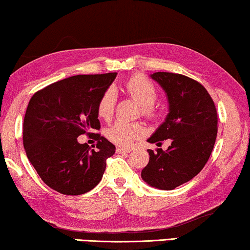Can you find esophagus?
<instances>
[{
    "label": "esophagus",
    "instance_id": "obj_1",
    "mask_svg": "<svg viewBox=\"0 0 250 250\" xmlns=\"http://www.w3.org/2000/svg\"><path fill=\"white\" fill-rule=\"evenodd\" d=\"M130 151H132L130 148H124V147H117L116 148V152L120 153V154H121V153H129Z\"/></svg>",
    "mask_w": 250,
    "mask_h": 250
}]
</instances>
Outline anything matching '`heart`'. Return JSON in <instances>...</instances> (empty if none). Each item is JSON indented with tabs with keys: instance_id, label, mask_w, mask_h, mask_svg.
Returning <instances> with one entry per match:
<instances>
[{
	"instance_id": "heart-1",
	"label": "heart",
	"mask_w": 250,
	"mask_h": 250,
	"mask_svg": "<svg viewBox=\"0 0 250 250\" xmlns=\"http://www.w3.org/2000/svg\"><path fill=\"white\" fill-rule=\"evenodd\" d=\"M128 96L141 104V113L147 118L156 116L157 110L155 102L157 99V89L143 75H135L127 79L124 83ZM117 103V91L114 87H108L102 94L97 103V114L104 121L112 120ZM145 133L144 126L138 122L118 121L105 129L107 140L118 146H129Z\"/></svg>"
}]
</instances>
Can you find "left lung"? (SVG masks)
<instances>
[{
  "label": "left lung",
  "mask_w": 250,
  "mask_h": 250,
  "mask_svg": "<svg viewBox=\"0 0 250 250\" xmlns=\"http://www.w3.org/2000/svg\"><path fill=\"white\" fill-rule=\"evenodd\" d=\"M167 93V120L148 138L162 145L171 140L167 151L147 149L149 161L142 170V179L151 187L173 190L190 181L208 162L218 133L216 105L208 91L197 80L174 72L151 75Z\"/></svg>",
  "instance_id": "1"
}]
</instances>
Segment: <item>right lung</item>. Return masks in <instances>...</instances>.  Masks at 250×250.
Wrapping results in <instances>:
<instances>
[{
    "mask_svg": "<svg viewBox=\"0 0 250 250\" xmlns=\"http://www.w3.org/2000/svg\"><path fill=\"white\" fill-rule=\"evenodd\" d=\"M116 72L77 75L38 90L30 99L23 122V146L48 187L79 195L97 186L115 145L94 133L101 128L97 103ZM83 133L98 141L95 149L79 145Z\"/></svg>",
    "mask_w": 250,
    "mask_h": 250,
    "instance_id": "obj_1",
    "label": "right lung"
}]
</instances>
